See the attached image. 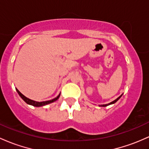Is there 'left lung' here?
Here are the masks:
<instances>
[{"label":"left lung","instance_id":"8db88e82","mask_svg":"<svg viewBox=\"0 0 149 149\" xmlns=\"http://www.w3.org/2000/svg\"><path fill=\"white\" fill-rule=\"evenodd\" d=\"M122 94L120 96V97H117V99H116V100H114V101H112V102H109V103H108V104H100L99 106H100V107H106V106H108V105H109V104H114V103H115L116 102H117V100H118L121 97H122Z\"/></svg>","mask_w":149,"mask_h":149}]
</instances>
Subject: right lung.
<instances>
[{
	"mask_svg": "<svg viewBox=\"0 0 149 149\" xmlns=\"http://www.w3.org/2000/svg\"><path fill=\"white\" fill-rule=\"evenodd\" d=\"M15 89H16V91H17V93L19 94V95L21 97V98L23 100L26 102V103L28 104H30V105L35 106V107H41V106H44V105H46V104H48L52 103V102H54V101H56L58 99V97H60V94H61V93H59V95H58L56 97H55V98H54L52 100H50L43 101V102H37V101L32 100L29 99L28 97H25L24 95H22V93L19 92V91L17 89V88H15Z\"/></svg>",
	"mask_w": 149,
	"mask_h": 149,
	"instance_id": "add662e5",
	"label": "right lung"
}]
</instances>
